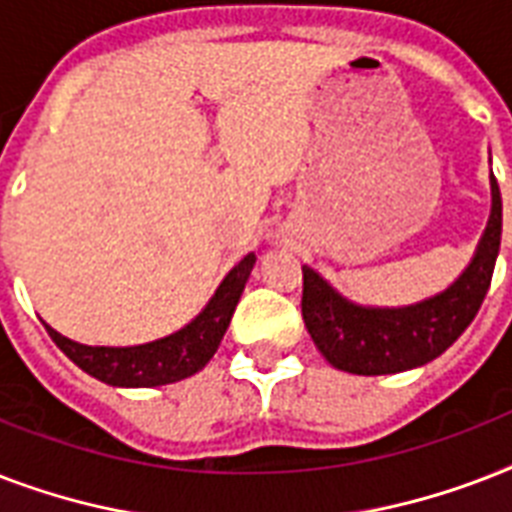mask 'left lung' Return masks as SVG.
<instances>
[{
  "label": "left lung",
  "mask_w": 512,
  "mask_h": 512,
  "mask_svg": "<svg viewBox=\"0 0 512 512\" xmlns=\"http://www.w3.org/2000/svg\"><path fill=\"white\" fill-rule=\"evenodd\" d=\"M492 212L476 255L457 279L433 297L401 308L358 305L324 276L303 265V321L311 340L335 369L350 374H396L438 358L476 319L500 255L502 196L497 177Z\"/></svg>",
  "instance_id": "8db88e82"
}]
</instances>
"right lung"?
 I'll list each match as a JSON object with an SVG mask.
<instances>
[{
    "mask_svg": "<svg viewBox=\"0 0 512 512\" xmlns=\"http://www.w3.org/2000/svg\"><path fill=\"white\" fill-rule=\"evenodd\" d=\"M255 252L241 257L233 265L228 276L220 281L215 295L201 308L196 319H191L183 329L159 340L143 342V345H127V348H111V345H82L63 337L60 332L44 324L50 337L63 353L74 361L79 369L92 374L95 380L114 385V388H159L170 382L185 380L191 374L201 372L215 356L217 345L223 340L225 329L231 324V316L239 305L249 273L255 268Z\"/></svg>",
    "mask_w": 512,
    "mask_h": 512,
    "instance_id": "add662e5",
    "label": "right lung"
}]
</instances>
